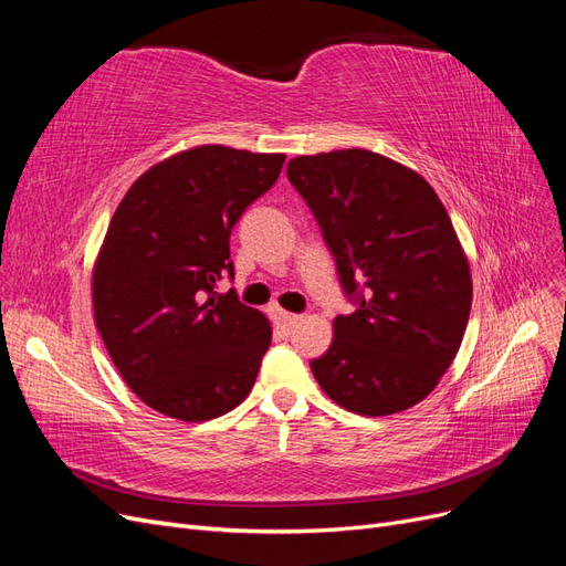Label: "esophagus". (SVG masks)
<instances>
[{"instance_id": "34e87169", "label": "esophagus", "mask_w": 566, "mask_h": 566, "mask_svg": "<svg viewBox=\"0 0 566 566\" xmlns=\"http://www.w3.org/2000/svg\"><path fill=\"white\" fill-rule=\"evenodd\" d=\"M300 321H302V316H297V314H287V312H281V310L276 312V323L281 325L285 333L293 331Z\"/></svg>"}]
</instances>
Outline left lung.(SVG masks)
<instances>
[{"label":"left lung","instance_id":"1","mask_svg":"<svg viewBox=\"0 0 566 566\" xmlns=\"http://www.w3.org/2000/svg\"><path fill=\"white\" fill-rule=\"evenodd\" d=\"M356 306L312 361L321 389L358 416H391L430 394L460 349L470 266L434 188L378 153L347 148L287 163Z\"/></svg>","mask_w":566,"mask_h":566}]
</instances>
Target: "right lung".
I'll return each instance as SVG.
<instances>
[{"label":"right lung","instance_id":"obj_1","mask_svg":"<svg viewBox=\"0 0 566 566\" xmlns=\"http://www.w3.org/2000/svg\"><path fill=\"white\" fill-rule=\"evenodd\" d=\"M283 153L198 146L132 184L94 266L96 328L146 406L202 422L241 403L271 345L264 314L221 295L235 221L276 184Z\"/></svg>","mask_w":566,"mask_h":566}]
</instances>
